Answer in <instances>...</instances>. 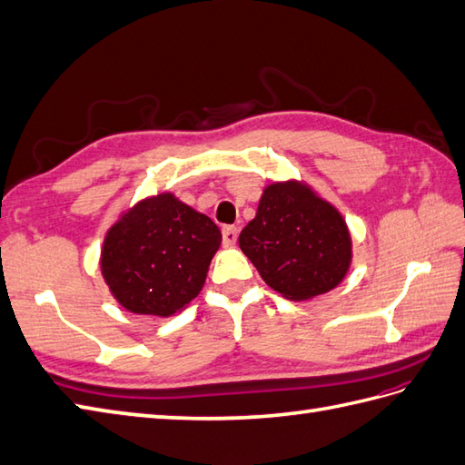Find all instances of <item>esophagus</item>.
<instances>
[{
	"label": "esophagus",
	"instance_id": "34e87169",
	"mask_svg": "<svg viewBox=\"0 0 465 465\" xmlns=\"http://www.w3.org/2000/svg\"><path fill=\"white\" fill-rule=\"evenodd\" d=\"M236 239H239V226H232V224L223 226V244H224L226 248L234 246Z\"/></svg>",
	"mask_w": 465,
	"mask_h": 465
}]
</instances>
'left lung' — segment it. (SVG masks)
Here are the masks:
<instances>
[{
	"instance_id": "1",
	"label": "left lung",
	"mask_w": 465,
	"mask_h": 465,
	"mask_svg": "<svg viewBox=\"0 0 465 465\" xmlns=\"http://www.w3.org/2000/svg\"><path fill=\"white\" fill-rule=\"evenodd\" d=\"M241 251L282 298L308 302L331 292L353 262L345 217L303 179L262 189L256 217L239 236Z\"/></svg>"
}]
</instances>
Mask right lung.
<instances>
[{"mask_svg": "<svg viewBox=\"0 0 465 465\" xmlns=\"http://www.w3.org/2000/svg\"><path fill=\"white\" fill-rule=\"evenodd\" d=\"M221 241L207 214L163 191L118 214L100 248V272L124 310L172 318L205 286Z\"/></svg>", "mask_w": 465, "mask_h": 465, "instance_id": "obj_1", "label": "right lung"}]
</instances>
